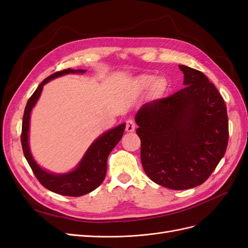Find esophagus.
I'll list each match as a JSON object with an SVG mask.
<instances>
[{"mask_svg":"<svg viewBox=\"0 0 248 248\" xmlns=\"http://www.w3.org/2000/svg\"><path fill=\"white\" fill-rule=\"evenodd\" d=\"M135 128H136V124H135V123H134V120H132V119H128L126 120V123H125V131L126 132H134L135 131Z\"/></svg>","mask_w":248,"mask_h":248,"instance_id":"obj_1","label":"esophagus"}]
</instances>
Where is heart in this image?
<instances>
[{
	"mask_svg": "<svg viewBox=\"0 0 248 248\" xmlns=\"http://www.w3.org/2000/svg\"><path fill=\"white\" fill-rule=\"evenodd\" d=\"M138 82L141 87L143 88H151L153 93L155 96H162L167 90V82L162 79V78H157L154 75H142L139 77Z\"/></svg>",
	"mask_w": 248,
	"mask_h": 248,
	"instance_id": "1",
	"label": "heart"
}]
</instances>
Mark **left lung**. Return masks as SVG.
I'll use <instances>...</instances> for the list:
<instances>
[{"label": "left lung", "instance_id": "left-lung-1", "mask_svg": "<svg viewBox=\"0 0 248 248\" xmlns=\"http://www.w3.org/2000/svg\"><path fill=\"white\" fill-rule=\"evenodd\" d=\"M184 87L136 113L141 163L153 182L173 190L206 181L225 154L229 119L222 96L200 70L179 65Z\"/></svg>", "mask_w": 248, "mask_h": 248}]
</instances>
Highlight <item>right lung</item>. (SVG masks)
<instances>
[{"label": "right lung", "instance_id": "right-lung-1", "mask_svg": "<svg viewBox=\"0 0 248 248\" xmlns=\"http://www.w3.org/2000/svg\"><path fill=\"white\" fill-rule=\"evenodd\" d=\"M85 69H63L57 72L42 81L37 89L28 101L22 125V146L25 158L27 159L35 176L40 184L52 192L66 196H82L96 189L105 180L107 172V159L113 148L122 139L125 124H122L115 128L103 133L98 136L88 147L83 158L78 163L75 169L65 173H54L41 168L37 162L34 160L29 145V131H30V116L31 111L36 105L38 98L44 89V85L56 78L68 74H84Z\"/></svg>", "mask_w": 248, "mask_h": 248}]
</instances>
